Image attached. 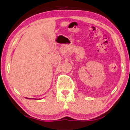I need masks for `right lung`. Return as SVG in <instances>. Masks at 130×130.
I'll use <instances>...</instances> for the list:
<instances>
[{"instance_id":"obj_1","label":"right lung","mask_w":130,"mask_h":130,"mask_svg":"<svg viewBox=\"0 0 130 130\" xmlns=\"http://www.w3.org/2000/svg\"><path fill=\"white\" fill-rule=\"evenodd\" d=\"M26 99H31V98H26ZM37 100H38V99H37Z\"/></svg>"}]
</instances>
